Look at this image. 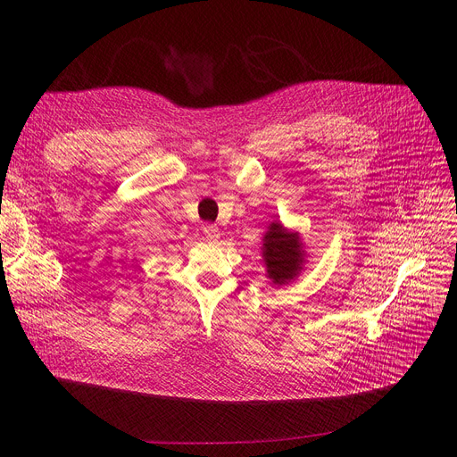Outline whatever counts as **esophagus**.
Wrapping results in <instances>:
<instances>
[{
	"instance_id": "1",
	"label": "esophagus",
	"mask_w": 457,
	"mask_h": 457,
	"mask_svg": "<svg viewBox=\"0 0 457 457\" xmlns=\"http://www.w3.org/2000/svg\"><path fill=\"white\" fill-rule=\"evenodd\" d=\"M204 235H205V238L207 241H219V237H220V231H219V228L216 226H212V224H207V226H204Z\"/></svg>"
}]
</instances>
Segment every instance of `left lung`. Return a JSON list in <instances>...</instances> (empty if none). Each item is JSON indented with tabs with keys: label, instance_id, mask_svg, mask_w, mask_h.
Here are the masks:
<instances>
[{
	"label": "left lung",
	"instance_id": "obj_1",
	"mask_svg": "<svg viewBox=\"0 0 457 457\" xmlns=\"http://www.w3.org/2000/svg\"><path fill=\"white\" fill-rule=\"evenodd\" d=\"M262 259L267 276L274 285H285L295 279L303 267V246L296 231L285 229L281 222H272L262 237Z\"/></svg>",
	"mask_w": 457,
	"mask_h": 457
}]
</instances>
